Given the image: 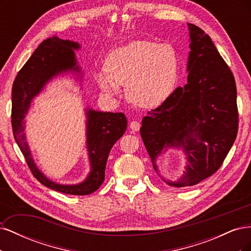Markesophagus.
<instances>
[{"instance_id":"esophagus-1","label":"esophagus","mask_w":251,"mask_h":251,"mask_svg":"<svg viewBox=\"0 0 251 251\" xmlns=\"http://www.w3.org/2000/svg\"><path fill=\"white\" fill-rule=\"evenodd\" d=\"M130 128L134 132H137L140 128V124L138 123V121H132V123L130 124Z\"/></svg>"}]
</instances>
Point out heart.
Here are the masks:
<instances>
[{
	"mask_svg": "<svg viewBox=\"0 0 251 251\" xmlns=\"http://www.w3.org/2000/svg\"><path fill=\"white\" fill-rule=\"evenodd\" d=\"M179 73L177 51L169 44L150 40L134 41L112 51L104 62V71L96 74L100 88L116 94L126 85V95L132 103L155 108L173 93Z\"/></svg>",
	"mask_w": 251,
	"mask_h": 251,
	"instance_id": "1",
	"label": "heart"
}]
</instances>
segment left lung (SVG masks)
I'll list each match as a JSON object with an SVG mask.
<instances>
[{"label":"left lung","mask_w":251,"mask_h":251,"mask_svg":"<svg viewBox=\"0 0 251 251\" xmlns=\"http://www.w3.org/2000/svg\"><path fill=\"white\" fill-rule=\"evenodd\" d=\"M191 36L187 83L178 87L143 117L140 135L157 172L156 158L166 148H183L188 165L170 186L198 184L222 165L238 134L237 87L228 65L209 35L188 24Z\"/></svg>","instance_id":"1"}]
</instances>
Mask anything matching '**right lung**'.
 <instances>
[{
	"label": "right lung",
	"mask_w": 251,
	"mask_h": 251,
	"mask_svg": "<svg viewBox=\"0 0 251 251\" xmlns=\"http://www.w3.org/2000/svg\"><path fill=\"white\" fill-rule=\"evenodd\" d=\"M78 48L77 43L60 40L55 35L48 37L40 44L13 81L11 126L13 137L26 159L29 170L37 181L53 191L85 196L97 191L104 180L105 165L110 151L126 128L125 114L88 110L87 146L92 171L88 179L77 185L56 184L45 177L34 164L24 134L25 114L32 98L40 93L43 87L54 75L67 70H79L73 51V49Z\"/></svg>",
	"instance_id": "add662e5"
}]
</instances>
